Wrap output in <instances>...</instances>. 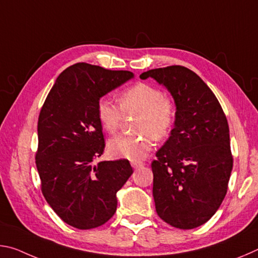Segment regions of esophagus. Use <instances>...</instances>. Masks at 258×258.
I'll return each instance as SVG.
<instances>
[{
  "label": "esophagus",
  "mask_w": 258,
  "mask_h": 258,
  "mask_svg": "<svg viewBox=\"0 0 258 258\" xmlns=\"http://www.w3.org/2000/svg\"><path fill=\"white\" fill-rule=\"evenodd\" d=\"M131 165H132V167L133 168H139V167H141V166H143L145 164L142 163V161H131Z\"/></svg>",
  "instance_id": "obj_1"
}]
</instances>
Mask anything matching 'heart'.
Listing matches in <instances>:
<instances>
[{
    "instance_id": "1",
    "label": "heart",
    "mask_w": 258,
    "mask_h": 258,
    "mask_svg": "<svg viewBox=\"0 0 258 258\" xmlns=\"http://www.w3.org/2000/svg\"><path fill=\"white\" fill-rule=\"evenodd\" d=\"M119 107L107 97L97 103V115L104 131L113 134L120 127L124 115L138 112L134 128L138 134L119 135L109 141V152L116 158L139 161L146 158L154 145L169 133L175 120V106L172 99L148 83H138L120 92Z\"/></svg>"
}]
</instances>
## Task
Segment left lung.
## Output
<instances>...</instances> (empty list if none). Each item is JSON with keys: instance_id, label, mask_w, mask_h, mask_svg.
<instances>
[{"instance_id": "left-lung-1", "label": "left lung", "mask_w": 258, "mask_h": 258, "mask_svg": "<svg viewBox=\"0 0 258 258\" xmlns=\"http://www.w3.org/2000/svg\"><path fill=\"white\" fill-rule=\"evenodd\" d=\"M175 102L174 128L152 161L156 211L182 230L198 228L220 208L228 191L233 159L226 117L215 94L197 74L182 66L142 73Z\"/></svg>"}]
</instances>
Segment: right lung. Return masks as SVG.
Masks as SVG:
<instances>
[{"instance_id":"add662e5","label":"right lung","mask_w":258,"mask_h":258,"mask_svg":"<svg viewBox=\"0 0 258 258\" xmlns=\"http://www.w3.org/2000/svg\"><path fill=\"white\" fill-rule=\"evenodd\" d=\"M134 78L80 62L60 74L38 117L36 167L42 192L67 224L89 230L106 223L117 208V192L133 169L127 159L94 160L103 154L97 103Z\"/></svg>"}]
</instances>
